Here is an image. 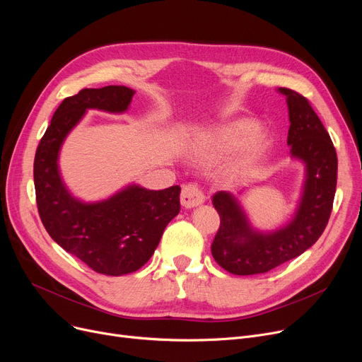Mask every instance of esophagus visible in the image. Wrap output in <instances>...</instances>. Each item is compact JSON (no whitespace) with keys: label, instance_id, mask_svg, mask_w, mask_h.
<instances>
[{"label":"esophagus","instance_id":"1","mask_svg":"<svg viewBox=\"0 0 362 362\" xmlns=\"http://www.w3.org/2000/svg\"><path fill=\"white\" fill-rule=\"evenodd\" d=\"M180 202L185 208H195L201 204L205 202V197L201 192V189L195 183H187L182 189V195H180Z\"/></svg>","mask_w":362,"mask_h":362}]
</instances>
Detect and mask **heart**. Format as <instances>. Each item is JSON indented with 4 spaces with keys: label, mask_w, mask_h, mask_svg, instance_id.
Segmentation results:
<instances>
[{
    "label": "heart",
    "mask_w": 362,
    "mask_h": 362,
    "mask_svg": "<svg viewBox=\"0 0 362 362\" xmlns=\"http://www.w3.org/2000/svg\"><path fill=\"white\" fill-rule=\"evenodd\" d=\"M208 145L210 149L221 156L240 151L236 167L242 170L265 156L272 145V139L259 132L258 123L250 119H242L213 132L208 136Z\"/></svg>",
    "instance_id": "heart-1"
}]
</instances>
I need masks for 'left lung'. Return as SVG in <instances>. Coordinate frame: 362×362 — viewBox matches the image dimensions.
<instances>
[{
	"instance_id": "8db88e82",
	"label": "left lung",
	"mask_w": 362,
	"mask_h": 362,
	"mask_svg": "<svg viewBox=\"0 0 362 362\" xmlns=\"http://www.w3.org/2000/svg\"><path fill=\"white\" fill-rule=\"evenodd\" d=\"M289 110L288 145L293 160L303 163L305 177L292 218L274 230H258L245 213L238 197L220 191L213 205L220 216V229L211 245L214 259L236 276L267 273L299 257L318 240L330 218L336 180L337 156L327 130L298 92L279 88Z\"/></svg>"
}]
</instances>
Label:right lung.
<instances>
[{
	"label": "right lung",
	"mask_w": 362,
	"mask_h": 362,
	"mask_svg": "<svg viewBox=\"0 0 362 362\" xmlns=\"http://www.w3.org/2000/svg\"><path fill=\"white\" fill-rule=\"evenodd\" d=\"M135 90L126 86L86 88L55 110L37 145L33 180L37 211L49 236L93 272L123 276L152 257L165 226L180 211V186L151 191L129 185L98 202L74 198L63 182L59 157L63 142L88 110L127 111Z\"/></svg>",
	"instance_id": "1"
}]
</instances>
